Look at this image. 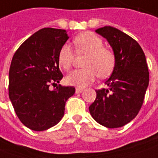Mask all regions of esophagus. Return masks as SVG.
Segmentation results:
<instances>
[{"label":"esophagus","mask_w":158,"mask_h":158,"mask_svg":"<svg viewBox=\"0 0 158 158\" xmlns=\"http://www.w3.org/2000/svg\"><path fill=\"white\" fill-rule=\"evenodd\" d=\"M82 90H83L82 89L76 88V94H80V93H82Z\"/></svg>","instance_id":"obj_1"}]
</instances>
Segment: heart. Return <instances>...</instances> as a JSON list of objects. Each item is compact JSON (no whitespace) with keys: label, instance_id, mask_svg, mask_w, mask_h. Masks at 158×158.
Segmentation results:
<instances>
[{"label":"heart","instance_id":"heart-1","mask_svg":"<svg viewBox=\"0 0 158 158\" xmlns=\"http://www.w3.org/2000/svg\"><path fill=\"white\" fill-rule=\"evenodd\" d=\"M76 52L87 53L84 69L72 71L65 78L69 85L83 88L94 82L97 76L106 78L113 72L116 56L112 50L105 47L103 40L91 31L77 35L73 40ZM74 52L69 45H63L58 53V63L62 69L69 71L74 62Z\"/></svg>","mask_w":158,"mask_h":158}]
</instances>
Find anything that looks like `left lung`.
Instances as JSON below:
<instances>
[{
	"label": "left lung",
	"instance_id": "1",
	"mask_svg": "<svg viewBox=\"0 0 158 158\" xmlns=\"http://www.w3.org/2000/svg\"><path fill=\"white\" fill-rule=\"evenodd\" d=\"M112 47L116 66L106 81L107 88L96 90L97 98L89 110L95 120L108 128L123 127L136 117L149 86V73L142 47L116 28L96 30Z\"/></svg>",
	"mask_w": 158,
	"mask_h": 158
}]
</instances>
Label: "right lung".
Returning <instances> with one entry per match:
<instances>
[{
    "label": "right lung",
    "mask_w": 158,
    "mask_h": 158,
    "mask_svg": "<svg viewBox=\"0 0 158 158\" xmlns=\"http://www.w3.org/2000/svg\"><path fill=\"white\" fill-rule=\"evenodd\" d=\"M68 40L65 30L44 28L25 40L12 58L9 99L20 121L31 130H46L59 123L66 102L75 94L73 86L49 89L63 77L58 53Z\"/></svg>",
    "instance_id": "obj_1"
}]
</instances>
